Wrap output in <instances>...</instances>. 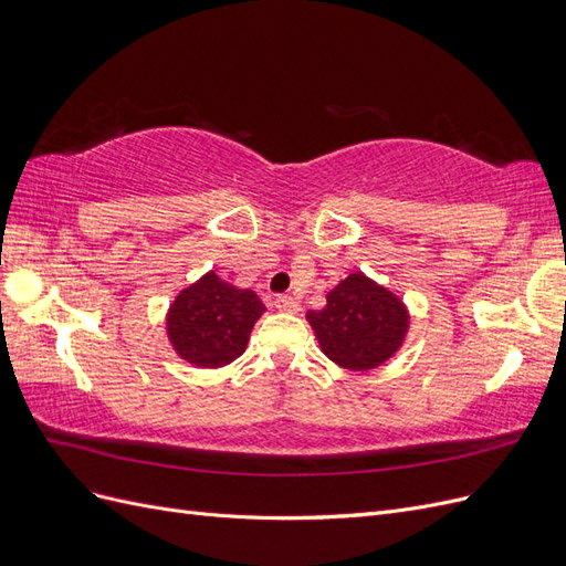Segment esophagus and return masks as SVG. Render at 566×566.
Here are the masks:
<instances>
[{
	"mask_svg": "<svg viewBox=\"0 0 566 566\" xmlns=\"http://www.w3.org/2000/svg\"><path fill=\"white\" fill-rule=\"evenodd\" d=\"M273 304H276L279 312H287V314H297L300 312V302L293 295H279Z\"/></svg>",
	"mask_w": 566,
	"mask_h": 566,
	"instance_id": "obj_1",
	"label": "esophagus"
}]
</instances>
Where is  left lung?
<instances>
[{
  "instance_id": "1",
  "label": "left lung",
  "mask_w": 566,
  "mask_h": 566,
  "mask_svg": "<svg viewBox=\"0 0 566 566\" xmlns=\"http://www.w3.org/2000/svg\"><path fill=\"white\" fill-rule=\"evenodd\" d=\"M321 352L347 370H373L397 354L408 333V310L366 273L339 281L318 312H306Z\"/></svg>"
}]
</instances>
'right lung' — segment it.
<instances>
[{"label":"right lung","mask_w":566,"mask_h":566,"mask_svg":"<svg viewBox=\"0 0 566 566\" xmlns=\"http://www.w3.org/2000/svg\"><path fill=\"white\" fill-rule=\"evenodd\" d=\"M264 310L252 290L235 287L208 271L169 304L167 337L184 361L221 368L245 352L252 325Z\"/></svg>","instance_id":"1"}]
</instances>
